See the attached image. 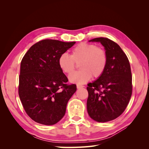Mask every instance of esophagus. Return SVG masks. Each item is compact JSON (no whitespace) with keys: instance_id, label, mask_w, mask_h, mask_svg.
Wrapping results in <instances>:
<instances>
[{"instance_id":"esophagus-1","label":"esophagus","mask_w":149,"mask_h":149,"mask_svg":"<svg viewBox=\"0 0 149 149\" xmlns=\"http://www.w3.org/2000/svg\"><path fill=\"white\" fill-rule=\"evenodd\" d=\"M76 87H77V88H78V89H81V88H83V87H84V86H83V85H80V84H77V85H76Z\"/></svg>"}]
</instances>
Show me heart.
<instances>
[{
	"instance_id": "b5f03b06",
	"label": "heart",
	"mask_w": 149,
	"mask_h": 149,
	"mask_svg": "<svg viewBox=\"0 0 149 149\" xmlns=\"http://www.w3.org/2000/svg\"><path fill=\"white\" fill-rule=\"evenodd\" d=\"M79 64L81 70L70 76L71 82L82 84L91 79L101 77L107 65V55L102 47L92 43H81L71 51V56L63 54L58 58L60 68L66 74H70Z\"/></svg>"
}]
</instances>
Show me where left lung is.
<instances>
[{"label": "left lung", "mask_w": 149, "mask_h": 149, "mask_svg": "<svg viewBox=\"0 0 149 149\" xmlns=\"http://www.w3.org/2000/svg\"><path fill=\"white\" fill-rule=\"evenodd\" d=\"M89 42L104 47L107 65L101 77L88 84L87 110L93 120L105 123L118 118L128 105L132 93L131 70L127 56L116 42L102 37Z\"/></svg>", "instance_id": "obj_1"}]
</instances>
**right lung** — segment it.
I'll return each instance as SVG.
<instances>
[{
    "mask_svg": "<svg viewBox=\"0 0 149 149\" xmlns=\"http://www.w3.org/2000/svg\"><path fill=\"white\" fill-rule=\"evenodd\" d=\"M75 43L42 40L22 58L19 95L26 113L36 123L53 125L65 114L76 85L66 83L68 79L60 68L58 58Z\"/></svg>",
    "mask_w": 149,
    "mask_h": 149,
    "instance_id": "obj_1",
    "label": "right lung"
}]
</instances>
